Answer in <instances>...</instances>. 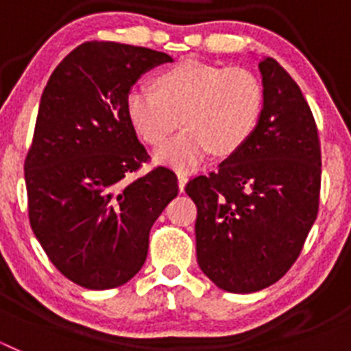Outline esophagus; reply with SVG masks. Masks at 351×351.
I'll list each match as a JSON object with an SVG mask.
<instances>
[{
	"instance_id": "1",
	"label": "esophagus",
	"mask_w": 351,
	"mask_h": 351,
	"mask_svg": "<svg viewBox=\"0 0 351 351\" xmlns=\"http://www.w3.org/2000/svg\"><path fill=\"white\" fill-rule=\"evenodd\" d=\"M186 182H188V173H184V172H178V184H179V190L184 191Z\"/></svg>"
}]
</instances>
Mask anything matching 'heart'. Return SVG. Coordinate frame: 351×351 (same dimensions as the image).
Listing matches in <instances>:
<instances>
[{"label":"heart","mask_w":351,"mask_h":351,"mask_svg":"<svg viewBox=\"0 0 351 351\" xmlns=\"http://www.w3.org/2000/svg\"><path fill=\"white\" fill-rule=\"evenodd\" d=\"M263 89L244 66L182 60L160 71L156 89L135 86L126 112L135 132L158 145L181 119L184 130L156 149L154 160L178 170L197 169L213 151L228 156L258 125Z\"/></svg>","instance_id":"1"}]
</instances>
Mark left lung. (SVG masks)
<instances>
[{
  "instance_id": "1",
  "label": "left lung",
  "mask_w": 351,
  "mask_h": 351,
  "mask_svg": "<svg viewBox=\"0 0 351 351\" xmlns=\"http://www.w3.org/2000/svg\"><path fill=\"white\" fill-rule=\"evenodd\" d=\"M263 107L246 144L186 184L197 206V260L216 287L251 293L281 280L318 214V130L297 82L272 58L258 63Z\"/></svg>"
}]
</instances>
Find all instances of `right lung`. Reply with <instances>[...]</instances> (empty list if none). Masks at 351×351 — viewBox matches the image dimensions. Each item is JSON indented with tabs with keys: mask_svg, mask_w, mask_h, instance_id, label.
Instances as JSON below:
<instances>
[{
	"mask_svg": "<svg viewBox=\"0 0 351 351\" xmlns=\"http://www.w3.org/2000/svg\"><path fill=\"white\" fill-rule=\"evenodd\" d=\"M169 61L153 49L86 42L43 89L24 161L29 223L56 269L89 290L141 271L151 226L179 193L167 167L126 179L149 160L126 98L142 73Z\"/></svg>",
	"mask_w": 351,
	"mask_h": 351,
	"instance_id": "obj_1",
	"label": "right lung"
}]
</instances>
